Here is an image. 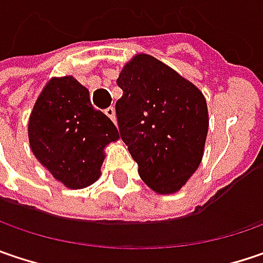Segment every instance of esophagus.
I'll return each instance as SVG.
<instances>
[{
	"instance_id": "1",
	"label": "esophagus",
	"mask_w": 263,
	"mask_h": 263,
	"mask_svg": "<svg viewBox=\"0 0 263 263\" xmlns=\"http://www.w3.org/2000/svg\"><path fill=\"white\" fill-rule=\"evenodd\" d=\"M104 111H105V115L110 117L113 122H116V111H115V108H113V107H108V108H105Z\"/></svg>"
}]
</instances>
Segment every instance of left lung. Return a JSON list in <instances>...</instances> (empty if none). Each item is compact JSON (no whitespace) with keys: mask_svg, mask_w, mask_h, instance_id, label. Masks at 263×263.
<instances>
[{"mask_svg":"<svg viewBox=\"0 0 263 263\" xmlns=\"http://www.w3.org/2000/svg\"><path fill=\"white\" fill-rule=\"evenodd\" d=\"M119 131L138 174L155 192L174 193L199 166L209 132L202 92L150 54L140 53L120 71Z\"/></svg>","mask_w":263,"mask_h":263,"instance_id":"1","label":"left lung"}]
</instances>
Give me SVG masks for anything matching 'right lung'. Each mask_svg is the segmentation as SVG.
Listing matches in <instances>:
<instances>
[{
  "label": "right lung",
  "mask_w": 263,
  "mask_h": 263,
  "mask_svg": "<svg viewBox=\"0 0 263 263\" xmlns=\"http://www.w3.org/2000/svg\"><path fill=\"white\" fill-rule=\"evenodd\" d=\"M29 146L40 163L70 189L97 181L104 148L119 140L115 123L90 104L74 77H53L35 101L28 123Z\"/></svg>",
  "instance_id": "obj_1"
}]
</instances>
